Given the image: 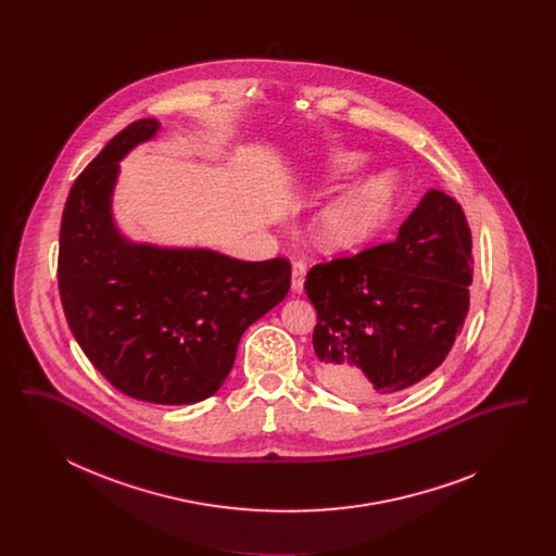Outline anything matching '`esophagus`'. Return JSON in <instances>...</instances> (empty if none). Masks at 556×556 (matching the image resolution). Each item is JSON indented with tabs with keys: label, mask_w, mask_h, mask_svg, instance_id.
<instances>
[{
	"label": "esophagus",
	"mask_w": 556,
	"mask_h": 556,
	"mask_svg": "<svg viewBox=\"0 0 556 556\" xmlns=\"http://www.w3.org/2000/svg\"><path fill=\"white\" fill-rule=\"evenodd\" d=\"M304 277H306V265L304 263H293L291 265V291L302 293V290H304Z\"/></svg>",
	"instance_id": "esophagus-1"
}]
</instances>
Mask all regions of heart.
Segmentation results:
<instances>
[{
  "instance_id": "obj_1",
  "label": "heart",
  "mask_w": 556,
  "mask_h": 556,
  "mask_svg": "<svg viewBox=\"0 0 556 556\" xmlns=\"http://www.w3.org/2000/svg\"><path fill=\"white\" fill-rule=\"evenodd\" d=\"M367 160L369 156L365 152H340L331 159V177L340 179L354 175L367 164ZM394 193L396 175L390 170L348 187L318 214V243L327 250H345L367 241L388 218Z\"/></svg>"
}]
</instances>
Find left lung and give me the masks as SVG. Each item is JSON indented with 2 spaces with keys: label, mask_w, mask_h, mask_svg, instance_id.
<instances>
[{
  "label": "left lung",
  "mask_w": 556,
  "mask_h": 556,
  "mask_svg": "<svg viewBox=\"0 0 556 556\" xmlns=\"http://www.w3.org/2000/svg\"><path fill=\"white\" fill-rule=\"evenodd\" d=\"M471 248L460 204L429 189L394 241L313 266L304 290L323 386L383 400L438 369L469 313Z\"/></svg>",
  "instance_id": "1"
}]
</instances>
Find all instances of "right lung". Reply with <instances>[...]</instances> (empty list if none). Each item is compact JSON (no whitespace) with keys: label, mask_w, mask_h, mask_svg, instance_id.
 Instances as JSON below:
<instances>
[{"label":"right lung","mask_w":556,"mask_h":556,"mask_svg":"<svg viewBox=\"0 0 556 556\" xmlns=\"http://www.w3.org/2000/svg\"><path fill=\"white\" fill-rule=\"evenodd\" d=\"M159 129L156 118L135 121L77 177L60 225L58 288L91 365L127 396L175 406L216 394L243 331L288 295L291 265L132 243L116 229L118 162Z\"/></svg>","instance_id":"right-lung-1"}]
</instances>
